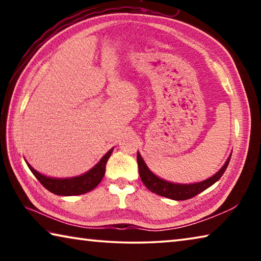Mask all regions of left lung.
Returning <instances> with one entry per match:
<instances>
[{"mask_svg": "<svg viewBox=\"0 0 261 261\" xmlns=\"http://www.w3.org/2000/svg\"><path fill=\"white\" fill-rule=\"evenodd\" d=\"M231 154L227 159V161L224 162L222 168L218 171V173L211 176L210 178L205 180H201V182L198 183H191V184H180V183H173L169 182V180H166L163 178H160L155 174H153L149 168L147 167L146 163H145L144 159L141 158L140 153H137V162H138V168H139V176L143 183L145 184L149 191L153 193H156L159 196L169 198V199L173 200H187L190 198H193L197 194L204 191V190L208 189L212 187L214 183L218 182L221 178V176L224 174L227 167L229 165V161H230Z\"/></svg>", "mask_w": 261, "mask_h": 261, "instance_id": "8db88e82", "label": "left lung"}]
</instances>
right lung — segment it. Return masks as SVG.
Wrapping results in <instances>:
<instances>
[{
  "instance_id": "obj_1",
  "label": "right lung",
  "mask_w": 261,
  "mask_h": 261,
  "mask_svg": "<svg viewBox=\"0 0 261 261\" xmlns=\"http://www.w3.org/2000/svg\"><path fill=\"white\" fill-rule=\"evenodd\" d=\"M113 149L114 147L112 149H109L92 169L86 171L85 174L74 176V177H49V176L39 173V171L35 170L28 161H25L28 163L30 170L32 171L39 182H40L48 191L55 193L57 196H79V194L90 192L98 187V184L101 182V179H102L105 176L106 165H107L108 159L112 155Z\"/></svg>"
}]
</instances>
